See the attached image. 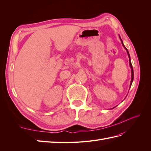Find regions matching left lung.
<instances>
[{
  "instance_id": "1",
  "label": "left lung",
  "mask_w": 151,
  "mask_h": 151,
  "mask_svg": "<svg viewBox=\"0 0 151 151\" xmlns=\"http://www.w3.org/2000/svg\"><path fill=\"white\" fill-rule=\"evenodd\" d=\"M119 37H120V40H121V42H122V45H123V47L125 48V49L127 50V54H128V56H129V64H130V68H131V74H132V76H131V81H130V88L131 87V86H132V82H133V81H134V70H133V67H132V63H131V60H130V55H129V51H128V50L126 48V47H125V45H123V42H122V39H121V38H120V36H119ZM115 108V107H114Z\"/></svg>"
}]
</instances>
